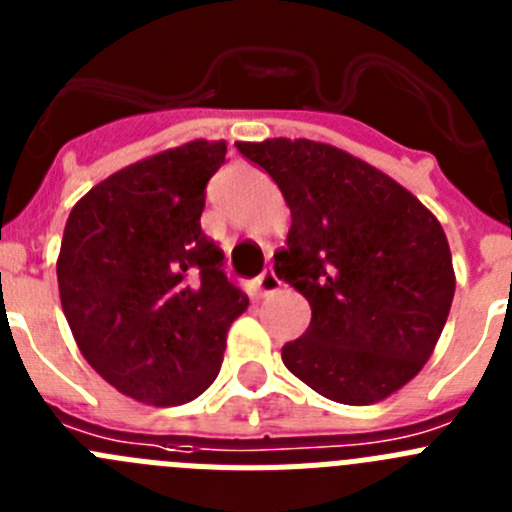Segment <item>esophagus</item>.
Returning <instances> with one entry per match:
<instances>
[{
    "label": "esophagus",
    "instance_id": "34e87169",
    "mask_svg": "<svg viewBox=\"0 0 512 512\" xmlns=\"http://www.w3.org/2000/svg\"><path fill=\"white\" fill-rule=\"evenodd\" d=\"M281 287L279 276L274 274V269H264L259 276H256V292H259V297H266V294H274L276 289Z\"/></svg>",
    "mask_w": 512,
    "mask_h": 512
}]
</instances>
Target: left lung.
<instances>
[{
  "label": "left lung",
  "instance_id": "left-lung-1",
  "mask_svg": "<svg viewBox=\"0 0 512 512\" xmlns=\"http://www.w3.org/2000/svg\"><path fill=\"white\" fill-rule=\"evenodd\" d=\"M292 210L279 279L312 307L281 360L312 391L365 406L391 396L434 353L454 297L442 225L363 159L309 139L238 142Z\"/></svg>",
  "mask_w": 512,
  "mask_h": 512
}]
</instances>
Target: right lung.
Wrapping results in <instances>:
<instances>
[{
	"instance_id": "right-lung-1",
	"label": "right lung",
	"mask_w": 512,
	"mask_h": 512,
	"mask_svg": "<svg viewBox=\"0 0 512 512\" xmlns=\"http://www.w3.org/2000/svg\"><path fill=\"white\" fill-rule=\"evenodd\" d=\"M225 142L167 149L98 182L70 210L58 256L65 320L91 368L154 406L218 378L225 335L248 297L200 228Z\"/></svg>"
}]
</instances>
